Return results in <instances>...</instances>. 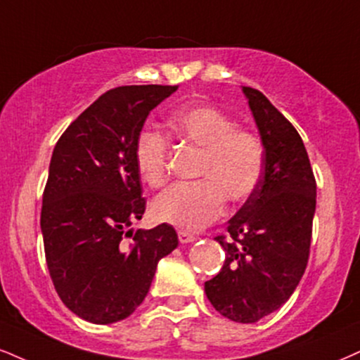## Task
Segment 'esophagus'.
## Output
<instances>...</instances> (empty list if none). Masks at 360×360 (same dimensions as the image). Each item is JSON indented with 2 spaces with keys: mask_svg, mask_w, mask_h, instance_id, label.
Segmentation results:
<instances>
[{
  "mask_svg": "<svg viewBox=\"0 0 360 360\" xmlns=\"http://www.w3.org/2000/svg\"><path fill=\"white\" fill-rule=\"evenodd\" d=\"M177 236H179L181 243H191V241L196 240V236L191 235L189 231H184V229H181V231L177 233Z\"/></svg>",
  "mask_w": 360,
  "mask_h": 360,
  "instance_id": "obj_1",
  "label": "esophagus"
}]
</instances>
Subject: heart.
Wrapping results in <instances>:
<instances>
[{"label":"heart","mask_w":360,"mask_h":360,"mask_svg":"<svg viewBox=\"0 0 360 360\" xmlns=\"http://www.w3.org/2000/svg\"><path fill=\"white\" fill-rule=\"evenodd\" d=\"M171 129L184 144L201 150L196 183H179L154 201L159 221L184 231H198L224 213L226 198L246 201L258 189L265 171V146L257 132L214 105L188 107L171 119ZM169 142L164 134L144 129L136 142V166L142 181L159 188L167 179Z\"/></svg>","instance_id":"heart-1"}]
</instances>
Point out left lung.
Instances as JSON below:
<instances>
[{"label":"left lung","instance_id":"obj_1","mask_svg":"<svg viewBox=\"0 0 360 360\" xmlns=\"http://www.w3.org/2000/svg\"><path fill=\"white\" fill-rule=\"evenodd\" d=\"M243 92L265 146V171L228 221V235L214 238L226 258L205 292L223 317L253 323L280 309L305 274L317 183L297 129L259 90Z\"/></svg>","mask_w":360,"mask_h":360}]
</instances>
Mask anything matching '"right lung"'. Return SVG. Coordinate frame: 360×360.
I'll use <instances>...</instances> for the list:
<instances>
[{"label":"right lung","instance_id":"1","mask_svg":"<svg viewBox=\"0 0 360 360\" xmlns=\"http://www.w3.org/2000/svg\"><path fill=\"white\" fill-rule=\"evenodd\" d=\"M176 89H112L68 125L53 149L40 219L46 266L63 304L92 323L129 317L149 292L159 259L177 246L167 223L129 229L146 211L137 137L149 112Z\"/></svg>","mask_w":360,"mask_h":360}]
</instances>
